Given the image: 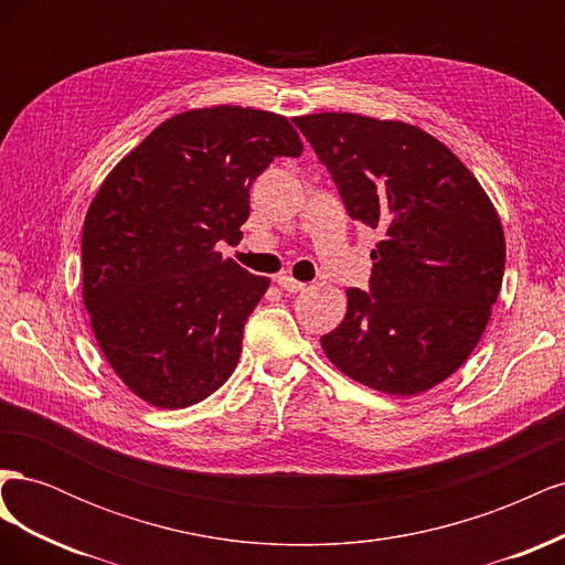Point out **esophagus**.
Listing matches in <instances>:
<instances>
[{"label":"esophagus","instance_id":"esophagus-1","mask_svg":"<svg viewBox=\"0 0 565 565\" xmlns=\"http://www.w3.org/2000/svg\"><path fill=\"white\" fill-rule=\"evenodd\" d=\"M276 282L280 285V289H285V292H289V295H297V292H303V289H306V282H299V280L289 278V276H280Z\"/></svg>","mask_w":565,"mask_h":565}]
</instances>
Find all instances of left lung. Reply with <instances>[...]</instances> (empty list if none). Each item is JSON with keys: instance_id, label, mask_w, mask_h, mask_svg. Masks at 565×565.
<instances>
[{"instance_id": "1", "label": "left lung", "mask_w": 565, "mask_h": 565, "mask_svg": "<svg viewBox=\"0 0 565 565\" xmlns=\"http://www.w3.org/2000/svg\"><path fill=\"white\" fill-rule=\"evenodd\" d=\"M295 125L351 218L377 228L370 289L351 287L330 361L374 391L415 396L448 380L481 339L504 276V233L486 191L426 131L353 113Z\"/></svg>"}]
</instances>
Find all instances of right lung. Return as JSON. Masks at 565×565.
<instances>
[{"mask_svg": "<svg viewBox=\"0 0 565 565\" xmlns=\"http://www.w3.org/2000/svg\"><path fill=\"white\" fill-rule=\"evenodd\" d=\"M287 117L216 106L174 115L119 162L82 233L84 306L110 367L146 403L179 409L224 384L268 289L235 245L249 188L273 158H299Z\"/></svg>", "mask_w": 565, "mask_h": 565, "instance_id": "1", "label": "right lung"}]
</instances>
